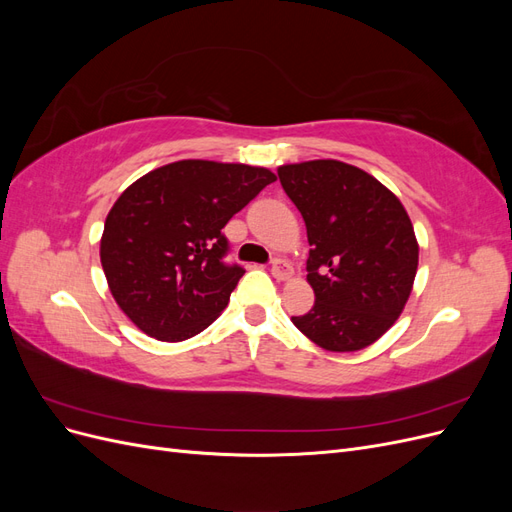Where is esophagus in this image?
<instances>
[{
    "mask_svg": "<svg viewBox=\"0 0 512 512\" xmlns=\"http://www.w3.org/2000/svg\"><path fill=\"white\" fill-rule=\"evenodd\" d=\"M271 275L275 277V280H288V277L292 275V267L284 258H273L271 260Z\"/></svg>",
    "mask_w": 512,
    "mask_h": 512,
    "instance_id": "obj_1",
    "label": "esophagus"
}]
</instances>
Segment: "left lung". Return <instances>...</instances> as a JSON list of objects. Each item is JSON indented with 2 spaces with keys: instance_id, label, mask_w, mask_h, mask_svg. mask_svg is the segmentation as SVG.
Here are the masks:
<instances>
[{
  "instance_id": "8db88e82",
  "label": "left lung",
  "mask_w": 512,
  "mask_h": 512,
  "mask_svg": "<svg viewBox=\"0 0 512 512\" xmlns=\"http://www.w3.org/2000/svg\"><path fill=\"white\" fill-rule=\"evenodd\" d=\"M277 177L312 245L307 282L316 303L292 324L324 350L367 348L412 292L418 243L404 205L365 170L337 160L286 164Z\"/></svg>"
}]
</instances>
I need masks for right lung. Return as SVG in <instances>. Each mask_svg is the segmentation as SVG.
Listing matches in <instances>:
<instances>
[{
  "instance_id": "obj_1",
  "label": "right lung",
  "mask_w": 512,
  "mask_h": 512,
  "mask_svg": "<svg viewBox=\"0 0 512 512\" xmlns=\"http://www.w3.org/2000/svg\"><path fill=\"white\" fill-rule=\"evenodd\" d=\"M267 168L181 160L134 181L108 211L100 260L117 305L160 342L205 331L245 269L228 265L222 228L262 188Z\"/></svg>"
}]
</instances>
